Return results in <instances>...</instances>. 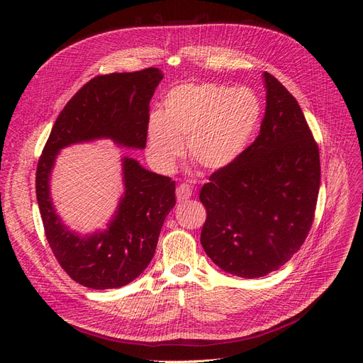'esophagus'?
Masks as SVG:
<instances>
[{"instance_id": "1", "label": "esophagus", "mask_w": 363, "mask_h": 363, "mask_svg": "<svg viewBox=\"0 0 363 363\" xmlns=\"http://www.w3.org/2000/svg\"><path fill=\"white\" fill-rule=\"evenodd\" d=\"M175 195H177V200L180 203L183 201H188L191 196H192V188L189 184H179L177 186V191H175Z\"/></svg>"}]
</instances>
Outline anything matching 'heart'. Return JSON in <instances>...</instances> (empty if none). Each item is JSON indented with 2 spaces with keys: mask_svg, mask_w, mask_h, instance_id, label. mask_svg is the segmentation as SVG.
I'll return each instance as SVG.
<instances>
[{
  "mask_svg": "<svg viewBox=\"0 0 363 363\" xmlns=\"http://www.w3.org/2000/svg\"><path fill=\"white\" fill-rule=\"evenodd\" d=\"M262 104L248 87L186 83L164 95L159 113L150 115L147 151L160 171L171 172L183 156L207 171L235 163L256 135Z\"/></svg>",
  "mask_w": 363,
  "mask_h": 363,
  "instance_id": "heart-1",
  "label": "heart"
}]
</instances>
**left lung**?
Instances as JSON below:
<instances>
[{"instance_id":"8db88e82","label":"left lung","mask_w":363,"mask_h":363,"mask_svg":"<svg viewBox=\"0 0 363 363\" xmlns=\"http://www.w3.org/2000/svg\"><path fill=\"white\" fill-rule=\"evenodd\" d=\"M262 77L267 108L257 139L200 192L206 255L242 279L277 271L300 250L321 183L320 151L301 107L271 74Z\"/></svg>"}]
</instances>
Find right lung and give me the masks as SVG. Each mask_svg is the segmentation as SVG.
Masks as SVG:
<instances>
[{
  "label": "right lung",
  "mask_w": 363,
  "mask_h": 363,
  "mask_svg": "<svg viewBox=\"0 0 363 363\" xmlns=\"http://www.w3.org/2000/svg\"><path fill=\"white\" fill-rule=\"evenodd\" d=\"M162 79L157 68L95 77L65 106L39 159L36 199L45 236L60 267L86 288H121L145 271L175 206V182L124 156V192L115 213L104 230L82 235L62 221L52 204V168L60 150L83 142L111 139L119 148L144 150L150 100Z\"/></svg>",
  "instance_id": "add662e5"
}]
</instances>
